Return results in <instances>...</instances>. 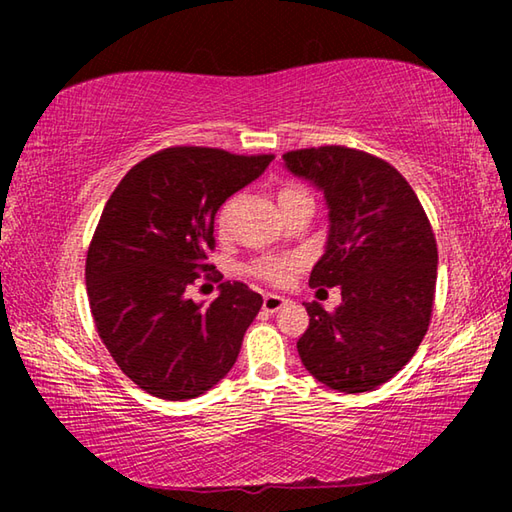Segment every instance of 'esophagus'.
Segmentation results:
<instances>
[{
	"label": "esophagus",
	"mask_w": 512,
	"mask_h": 512,
	"mask_svg": "<svg viewBox=\"0 0 512 512\" xmlns=\"http://www.w3.org/2000/svg\"><path fill=\"white\" fill-rule=\"evenodd\" d=\"M287 298L282 296H275V293H266L264 296V311H268V314H275V311H280L284 305H287Z\"/></svg>",
	"instance_id": "obj_1"
}]
</instances>
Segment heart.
Here are the masks:
<instances>
[{"label":"heart","instance_id":"b5f03b06","mask_svg":"<svg viewBox=\"0 0 512 512\" xmlns=\"http://www.w3.org/2000/svg\"><path fill=\"white\" fill-rule=\"evenodd\" d=\"M298 196H307V192L298 185H284L280 187V192H277V205L291 201V198H298ZM250 273L259 280H264L268 284H275V287H282V284H287L293 273L298 271V259H259L253 266L248 268Z\"/></svg>","mask_w":512,"mask_h":512}]
</instances>
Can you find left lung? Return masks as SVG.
Listing matches in <instances>:
<instances>
[{
	"label": "left lung",
	"instance_id": "left-lung-1",
	"mask_svg": "<svg viewBox=\"0 0 512 512\" xmlns=\"http://www.w3.org/2000/svg\"><path fill=\"white\" fill-rule=\"evenodd\" d=\"M293 176L325 194L329 235L311 287H341V305L307 302L298 339L305 368L339 393H366L397 375L429 329L438 248L406 178L386 160L348 146L282 155Z\"/></svg>",
	"mask_w": 512,
	"mask_h": 512
}]
</instances>
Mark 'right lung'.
Instances as JSON below:
<instances>
[{
  "label": "right lung",
  "mask_w": 512,
  "mask_h": 512,
  "mask_svg": "<svg viewBox=\"0 0 512 512\" xmlns=\"http://www.w3.org/2000/svg\"><path fill=\"white\" fill-rule=\"evenodd\" d=\"M273 155L171 146L137 162L103 207L85 259L94 325L124 375L160 400H194L228 375L262 296L222 282L210 306L186 298L207 264L214 216Z\"/></svg>",
  "instance_id": "1"
}]
</instances>
